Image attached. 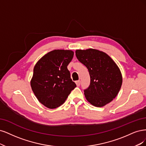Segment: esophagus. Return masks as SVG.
Returning a JSON list of instances; mask_svg holds the SVG:
<instances>
[{"label": "esophagus", "mask_w": 146, "mask_h": 146, "mask_svg": "<svg viewBox=\"0 0 146 146\" xmlns=\"http://www.w3.org/2000/svg\"><path fill=\"white\" fill-rule=\"evenodd\" d=\"M75 83H76V86H78V87H79V86H80V84H81V81H76V82H75Z\"/></svg>", "instance_id": "obj_1"}]
</instances>
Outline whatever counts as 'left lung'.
<instances>
[{
	"instance_id": "left-lung-1",
	"label": "left lung",
	"mask_w": 146,
	"mask_h": 146,
	"mask_svg": "<svg viewBox=\"0 0 146 146\" xmlns=\"http://www.w3.org/2000/svg\"><path fill=\"white\" fill-rule=\"evenodd\" d=\"M79 62L87 68L90 84L84 95L90 104L101 107L109 104L118 94L123 82L120 69L107 53L96 49L76 50Z\"/></svg>"
}]
</instances>
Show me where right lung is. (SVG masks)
Here are the masks:
<instances>
[{
	"label": "right lung",
	"mask_w": 146,
	"mask_h": 146,
	"mask_svg": "<svg viewBox=\"0 0 146 146\" xmlns=\"http://www.w3.org/2000/svg\"><path fill=\"white\" fill-rule=\"evenodd\" d=\"M73 55L72 50H54L42 56L35 65L31 89L38 101L48 109L63 104L76 87L67 69Z\"/></svg>",
	"instance_id": "1"
}]
</instances>
